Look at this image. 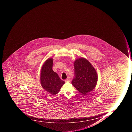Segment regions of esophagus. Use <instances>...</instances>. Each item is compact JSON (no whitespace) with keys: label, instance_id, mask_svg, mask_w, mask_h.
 <instances>
[{"label":"esophagus","instance_id":"obj_1","mask_svg":"<svg viewBox=\"0 0 132 132\" xmlns=\"http://www.w3.org/2000/svg\"><path fill=\"white\" fill-rule=\"evenodd\" d=\"M65 82H70L69 79H66V80H65Z\"/></svg>","mask_w":132,"mask_h":132}]
</instances>
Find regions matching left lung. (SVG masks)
I'll use <instances>...</instances> for the list:
<instances>
[{
    "label": "left lung",
    "instance_id": "obj_1",
    "mask_svg": "<svg viewBox=\"0 0 132 132\" xmlns=\"http://www.w3.org/2000/svg\"><path fill=\"white\" fill-rule=\"evenodd\" d=\"M75 77L72 84L82 95L93 91L97 84L98 76L96 70L88 61L82 57L74 62Z\"/></svg>",
    "mask_w": 132,
    "mask_h": 132
}]
</instances>
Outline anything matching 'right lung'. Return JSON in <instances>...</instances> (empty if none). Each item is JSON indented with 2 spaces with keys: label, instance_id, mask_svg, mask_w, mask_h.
Wrapping results in <instances>:
<instances>
[{
  "label": "right lung",
  "instance_id": "add662e5",
  "mask_svg": "<svg viewBox=\"0 0 132 132\" xmlns=\"http://www.w3.org/2000/svg\"><path fill=\"white\" fill-rule=\"evenodd\" d=\"M53 59L49 58L45 61L40 73V83L43 88L52 95L59 92L65 82L52 70Z\"/></svg>",
  "mask_w": 132,
  "mask_h": 132
}]
</instances>
